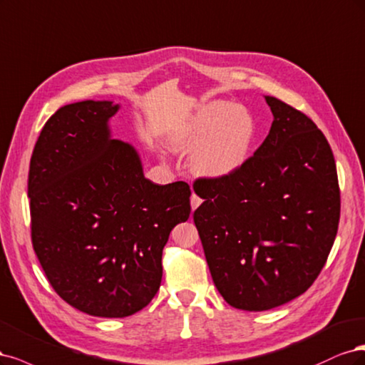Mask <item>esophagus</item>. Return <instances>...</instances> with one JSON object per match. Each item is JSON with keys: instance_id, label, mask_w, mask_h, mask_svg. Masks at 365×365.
Segmentation results:
<instances>
[{"instance_id": "esophagus-1", "label": "esophagus", "mask_w": 365, "mask_h": 365, "mask_svg": "<svg viewBox=\"0 0 365 365\" xmlns=\"http://www.w3.org/2000/svg\"><path fill=\"white\" fill-rule=\"evenodd\" d=\"M202 202H203V200L200 198L195 192H192V195H191V206H192V209H197L200 205H202Z\"/></svg>"}]
</instances>
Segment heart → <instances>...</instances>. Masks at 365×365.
I'll return each instance as SVG.
<instances>
[{
  "label": "heart",
  "instance_id": "1",
  "mask_svg": "<svg viewBox=\"0 0 365 365\" xmlns=\"http://www.w3.org/2000/svg\"><path fill=\"white\" fill-rule=\"evenodd\" d=\"M256 123L244 108L227 101L203 106L175 135L179 151H195L192 168L206 178H225L240 170L250 156Z\"/></svg>",
  "mask_w": 365,
  "mask_h": 365
}]
</instances>
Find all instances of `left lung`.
<instances>
[{
    "label": "left lung",
    "mask_w": 365,
    "mask_h": 365,
    "mask_svg": "<svg viewBox=\"0 0 365 365\" xmlns=\"http://www.w3.org/2000/svg\"><path fill=\"white\" fill-rule=\"evenodd\" d=\"M273 124L253 156L225 178H198L194 212L214 284L230 307L268 311L319 277L341 210L334 153L314 121L265 97Z\"/></svg>",
    "instance_id": "obj_1"
}]
</instances>
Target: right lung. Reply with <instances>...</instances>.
I'll use <instances>...</instances> for the list:
<instances>
[{
  "mask_svg": "<svg viewBox=\"0 0 365 365\" xmlns=\"http://www.w3.org/2000/svg\"><path fill=\"white\" fill-rule=\"evenodd\" d=\"M112 101L63 106L29 171L31 242L53 289L76 309L121 319L156 296L170 232L191 214L186 182L144 178L132 145L109 138Z\"/></svg>",
  "mask_w": 365,
  "mask_h": 365,
  "instance_id": "add662e5",
  "label": "right lung"
}]
</instances>
